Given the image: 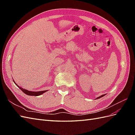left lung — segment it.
Wrapping results in <instances>:
<instances>
[{
	"mask_svg": "<svg viewBox=\"0 0 135 135\" xmlns=\"http://www.w3.org/2000/svg\"><path fill=\"white\" fill-rule=\"evenodd\" d=\"M105 95H101V96H99V97H97V99H100V98H101V97H103V96H104Z\"/></svg>",
	"mask_w": 135,
	"mask_h": 135,
	"instance_id": "left-lung-1",
	"label": "left lung"
}]
</instances>
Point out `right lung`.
Returning <instances> with one entry per match:
<instances>
[{"label":"right lung","mask_w":135,"mask_h":135,"mask_svg":"<svg viewBox=\"0 0 135 135\" xmlns=\"http://www.w3.org/2000/svg\"><path fill=\"white\" fill-rule=\"evenodd\" d=\"M13 81H14V83L16 84V85H17V86L19 88H20V89H21V90L24 93H25V94H26V95H28V96H39V95H42L43 93H44V92H47V90H46V91H37V92H35V91H28V90H27V89H23V88H21V87H19L18 85L16 84L15 82V81L13 80Z\"/></svg>","instance_id":"obj_1"}]
</instances>
